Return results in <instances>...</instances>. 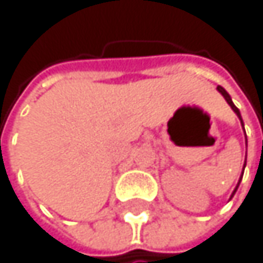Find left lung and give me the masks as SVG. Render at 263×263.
I'll use <instances>...</instances> for the list:
<instances>
[{
    "label": "left lung",
    "instance_id": "obj_1",
    "mask_svg": "<svg viewBox=\"0 0 263 263\" xmlns=\"http://www.w3.org/2000/svg\"><path fill=\"white\" fill-rule=\"evenodd\" d=\"M218 91H219V93H221V95L224 96V99L227 101V104H229V105L232 107V110H234V112H235V114L238 115V118L241 120V115H240V110H238V108H237V107L234 105V102H232V99H230V96H229V93L226 91V89H224L222 86H218ZM241 124H243V120H241ZM238 184H240V183H238ZM237 187H238V186H237ZM235 191H237V189H235ZM235 191H234V194H235Z\"/></svg>",
    "mask_w": 263,
    "mask_h": 263
}]
</instances>
